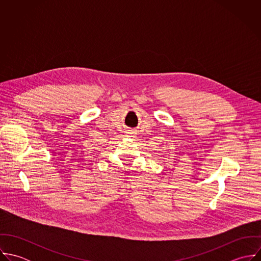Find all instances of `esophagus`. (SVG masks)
<instances>
[{"instance_id":"34e87169","label":"esophagus","mask_w":261,"mask_h":261,"mask_svg":"<svg viewBox=\"0 0 261 261\" xmlns=\"http://www.w3.org/2000/svg\"><path fill=\"white\" fill-rule=\"evenodd\" d=\"M126 136L134 138L136 136V133L134 130H128V132H126Z\"/></svg>"}]
</instances>
